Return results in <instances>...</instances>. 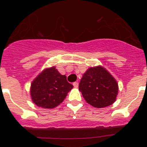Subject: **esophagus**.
<instances>
[{
  "instance_id": "obj_1",
  "label": "esophagus",
  "mask_w": 147,
  "mask_h": 147,
  "mask_svg": "<svg viewBox=\"0 0 147 147\" xmlns=\"http://www.w3.org/2000/svg\"><path fill=\"white\" fill-rule=\"evenodd\" d=\"M73 85L75 87V88H77L78 86H79V83L77 82H75L73 83Z\"/></svg>"
}]
</instances>
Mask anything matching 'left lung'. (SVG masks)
Wrapping results in <instances>:
<instances>
[{
	"label": "left lung",
	"mask_w": 147,
	"mask_h": 147,
	"mask_svg": "<svg viewBox=\"0 0 147 147\" xmlns=\"http://www.w3.org/2000/svg\"><path fill=\"white\" fill-rule=\"evenodd\" d=\"M79 90L89 105L97 108L113 105L119 91L117 82L102 66L90 67L83 74Z\"/></svg>",
	"instance_id": "8db88e82"
}]
</instances>
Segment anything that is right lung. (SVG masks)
Segmentation results:
<instances>
[{"mask_svg": "<svg viewBox=\"0 0 147 147\" xmlns=\"http://www.w3.org/2000/svg\"><path fill=\"white\" fill-rule=\"evenodd\" d=\"M74 88L65 75L55 67L46 68L32 82L30 93L35 105L45 109L54 108L62 103Z\"/></svg>", "mask_w": 147, "mask_h": 147, "instance_id": "right-lung-1", "label": "right lung"}]
</instances>
